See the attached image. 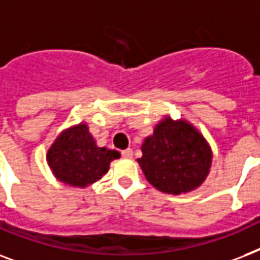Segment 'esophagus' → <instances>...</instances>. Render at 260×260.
Returning <instances> with one entry per match:
<instances>
[{
	"instance_id": "1",
	"label": "esophagus",
	"mask_w": 260,
	"mask_h": 260,
	"mask_svg": "<svg viewBox=\"0 0 260 260\" xmlns=\"http://www.w3.org/2000/svg\"><path fill=\"white\" fill-rule=\"evenodd\" d=\"M122 156H123L124 158H132L133 157V150L130 148L126 149V150H123V152H122Z\"/></svg>"
}]
</instances>
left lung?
<instances>
[{"label": "left lung", "mask_w": 260, "mask_h": 260, "mask_svg": "<svg viewBox=\"0 0 260 260\" xmlns=\"http://www.w3.org/2000/svg\"><path fill=\"white\" fill-rule=\"evenodd\" d=\"M140 167L148 182L167 194H182L202 184L212 166V149L184 120L166 118L142 144Z\"/></svg>", "instance_id": "1"}]
</instances>
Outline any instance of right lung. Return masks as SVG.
<instances>
[{
	"label": "right lung",
	"mask_w": 260,
	"mask_h": 260,
	"mask_svg": "<svg viewBox=\"0 0 260 260\" xmlns=\"http://www.w3.org/2000/svg\"><path fill=\"white\" fill-rule=\"evenodd\" d=\"M120 153L99 148L85 123L68 128L48 149L47 162L55 178L73 187H86L107 174Z\"/></svg>",
	"instance_id": "add662e5"
}]
</instances>
